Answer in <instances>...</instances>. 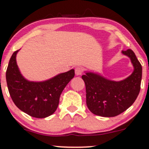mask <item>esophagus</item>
Listing matches in <instances>:
<instances>
[{
  "label": "esophagus",
  "instance_id": "34e87169",
  "mask_svg": "<svg viewBox=\"0 0 149 149\" xmlns=\"http://www.w3.org/2000/svg\"><path fill=\"white\" fill-rule=\"evenodd\" d=\"M82 72H83V70L81 67H78L77 68H75V74L76 75H81Z\"/></svg>",
  "mask_w": 149,
  "mask_h": 149
}]
</instances>
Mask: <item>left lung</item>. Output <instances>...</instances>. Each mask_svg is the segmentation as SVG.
Returning a JSON list of instances; mask_svg holds the SVG:
<instances>
[{
    "label": "left lung",
    "instance_id": "left-lung-1",
    "mask_svg": "<svg viewBox=\"0 0 149 149\" xmlns=\"http://www.w3.org/2000/svg\"><path fill=\"white\" fill-rule=\"evenodd\" d=\"M130 58L134 71L120 82L109 80L103 77L87 72L82 78L85 84L86 104L93 114L111 117L127 109L136 100L141 90L142 67L131 49L123 51Z\"/></svg>",
    "mask_w": 149,
    "mask_h": 149
}]
</instances>
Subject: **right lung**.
Returning a JSON list of instances; mask_svg holds the SVG:
<instances>
[{"label": "right lung", "instance_id": "add662e5", "mask_svg": "<svg viewBox=\"0 0 149 149\" xmlns=\"http://www.w3.org/2000/svg\"><path fill=\"white\" fill-rule=\"evenodd\" d=\"M17 52L11 56L6 74L11 99L20 110L31 117L45 118L51 115L58 107L63 90L74 77V70L44 82H29L20 74L16 61Z\"/></svg>", "mask_w": 149, "mask_h": 149}]
</instances>
